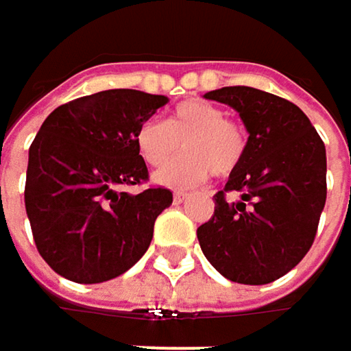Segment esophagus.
Masks as SVG:
<instances>
[{
  "instance_id": "esophagus-1",
  "label": "esophagus",
  "mask_w": 351,
  "mask_h": 351,
  "mask_svg": "<svg viewBox=\"0 0 351 351\" xmlns=\"http://www.w3.org/2000/svg\"><path fill=\"white\" fill-rule=\"evenodd\" d=\"M173 199H175L176 205H180V203H184V201L189 199V195H186V193H175V197H173Z\"/></svg>"
}]
</instances>
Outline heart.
Masks as SVG:
<instances>
[{
  "label": "heart",
  "mask_w": 351,
  "mask_h": 351,
  "mask_svg": "<svg viewBox=\"0 0 351 351\" xmlns=\"http://www.w3.org/2000/svg\"><path fill=\"white\" fill-rule=\"evenodd\" d=\"M180 143L187 154L154 175L158 184L176 191L199 186L211 175L230 176L245 152L244 130L221 107L203 99L178 104L169 121L146 119L136 134L140 156L154 169L164 167Z\"/></svg>",
  "instance_id": "heart-1"
}]
</instances>
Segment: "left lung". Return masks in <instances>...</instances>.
Instances as JSON below:
<instances>
[{
	"label": "left lung",
	"instance_id": "1",
	"mask_svg": "<svg viewBox=\"0 0 351 351\" xmlns=\"http://www.w3.org/2000/svg\"><path fill=\"white\" fill-rule=\"evenodd\" d=\"M205 99L234 107L247 130L240 167L197 230L205 258L228 280L268 285L293 270L313 245L327 197L325 144L309 117L287 99L221 87ZM226 192H238L228 202Z\"/></svg>",
	"mask_w": 351,
	"mask_h": 351
}]
</instances>
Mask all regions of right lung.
I'll use <instances>...</instances> for the list:
<instances>
[{
    "label": "right lung",
    "instance_id": "1",
    "mask_svg": "<svg viewBox=\"0 0 351 351\" xmlns=\"http://www.w3.org/2000/svg\"><path fill=\"white\" fill-rule=\"evenodd\" d=\"M167 104L165 95L109 89L44 119L28 154L24 201L36 247L56 274L106 282L146 254L173 193L152 186L132 195L123 186L148 180L136 134Z\"/></svg>",
    "mask_w": 351,
    "mask_h": 351
}]
</instances>
